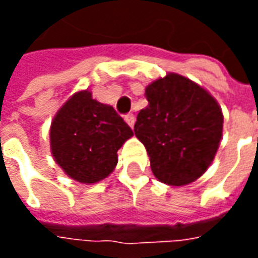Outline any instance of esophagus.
I'll return each instance as SVG.
<instances>
[{
  "instance_id": "1",
  "label": "esophagus",
  "mask_w": 258,
  "mask_h": 258,
  "mask_svg": "<svg viewBox=\"0 0 258 258\" xmlns=\"http://www.w3.org/2000/svg\"><path fill=\"white\" fill-rule=\"evenodd\" d=\"M124 120L127 121V124H128L130 127H134L135 116L133 114V113H128V114H125V116H124Z\"/></svg>"
}]
</instances>
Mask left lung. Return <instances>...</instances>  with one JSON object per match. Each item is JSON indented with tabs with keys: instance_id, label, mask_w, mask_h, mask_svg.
<instances>
[{
	"instance_id": "obj_1",
	"label": "left lung",
	"mask_w": 258,
	"mask_h": 258,
	"mask_svg": "<svg viewBox=\"0 0 258 258\" xmlns=\"http://www.w3.org/2000/svg\"><path fill=\"white\" fill-rule=\"evenodd\" d=\"M148 106L137 116L135 137L145 145L160 182L181 186L209 168L222 135L221 107L200 85L168 73L146 87Z\"/></svg>"
}]
</instances>
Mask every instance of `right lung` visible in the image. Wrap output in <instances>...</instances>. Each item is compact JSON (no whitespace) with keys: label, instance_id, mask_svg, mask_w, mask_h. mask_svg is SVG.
Instances as JSON below:
<instances>
[{"label":"right lung","instance_id":"1","mask_svg":"<svg viewBox=\"0 0 258 258\" xmlns=\"http://www.w3.org/2000/svg\"><path fill=\"white\" fill-rule=\"evenodd\" d=\"M133 135L117 112L88 91L74 94L59 109L49 131L55 162L83 184L106 178L117 164V151Z\"/></svg>","mask_w":258,"mask_h":258}]
</instances>
